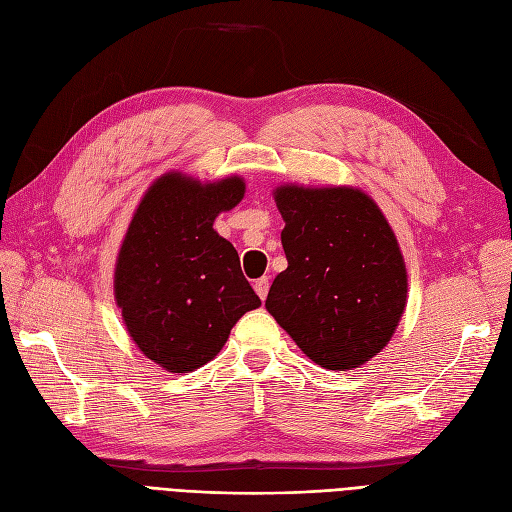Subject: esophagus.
Returning <instances> with one entry per match:
<instances>
[{"label": "esophagus", "instance_id": "1", "mask_svg": "<svg viewBox=\"0 0 512 512\" xmlns=\"http://www.w3.org/2000/svg\"><path fill=\"white\" fill-rule=\"evenodd\" d=\"M254 290H256L258 297L265 301L267 294H269V277H260V280H256L254 282Z\"/></svg>", "mask_w": 512, "mask_h": 512}]
</instances>
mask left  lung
I'll return each instance as SVG.
<instances>
[{
	"instance_id": "obj_1",
	"label": "left lung",
	"mask_w": 512,
	"mask_h": 512,
	"mask_svg": "<svg viewBox=\"0 0 512 512\" xmlns=\"http://www.w3.org/2000/svg\"><path fill=\"white\" fill-rule=\"evenodd\" d=\"M275 203L288 269L271 284L269 314L320 367L363 365L389 344L406 307L408 275L389 222L354 188L284 185Z\"/></svg>"
}]
</instances>
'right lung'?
I'll return each mask as SVG.
<instances>
[{
    "label": "right lung",
    "mask_w": 512,
    "mask_h": 512,
    "mask_svg": "<svg viewBox=\"0 0 512 512\" xmlns=\"http://www.w3.org/2000/svg\"><path fill=\"white\" fill-rule=\"evenodd\" d=\"M239 177L198 183L177 173L138 205L115 269V299L130 337L153 363L188 374L222 350L230 329L260 305L239 254L213 230L239 205Z\"/></svg>",
    "instance_id": "1"
}]
</instances>
